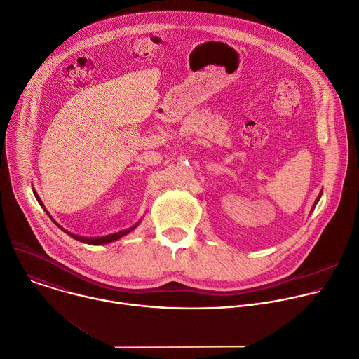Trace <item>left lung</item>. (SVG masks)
I'll list each match as a JSON object with an SVG mask.
<instances>
[{
	"label": "left lung",
	"mask_w": 359,
	"mask_h": 359,
	"mask_svg": "<svg viewBox=\"0 0 359 359\" xmlns=\"http://www.w3.org/2000/svg\"><path fill=\"white\" fill-rule=\"evenodd\" d=\"M321 194H323V191H321V193H320V194H318V197H317V200H316V201H314V206H313V210H314V209H316V206H317V203H318V200H320V198H321ZM313 210H311V212H313Z\"/></svg>",
	"instance_id": "8db88e82"
}]
</instances>
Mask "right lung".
Segmentation results:
<instances>
[{
  "label": "right lung",
  "instance_id": "obj_1",
  "mask_svg": "<svg viewBox=\"0 0 359 359\" xmlns=\"http://www.w3.org/2000/svg\"><path fill=\"white\" fill-rule=\"evenodd\" d=\"M34 194H35V197H36V200H38V203L41 204V206L43 208V204H42V200L39 198V196H38V193L35 191V189H34ZM45 212H46V209H43ZM48 213V212H46ZM48 216H49V213H48ZM50 217V216H49ZM57 223V222H55ZM139 223H140V220L136 223V224H133L132 227H129V229H125V230H121V231H118V233H114V234H108V236H104V237H81V236H76V234H74V233H69V231H67L65 229H62L60 224H57L61 230H64L68 236H71L72 238H75V240H78V241H81V243H86V244H92V245H102V244H107V243H112V241H116V240H119L121 237H123V236H126L128 233H130L132 230H135L137 226H139Z\"/></svg>",
  "mask_w": 359,
  "mask_h": 359
}]
</instances>
